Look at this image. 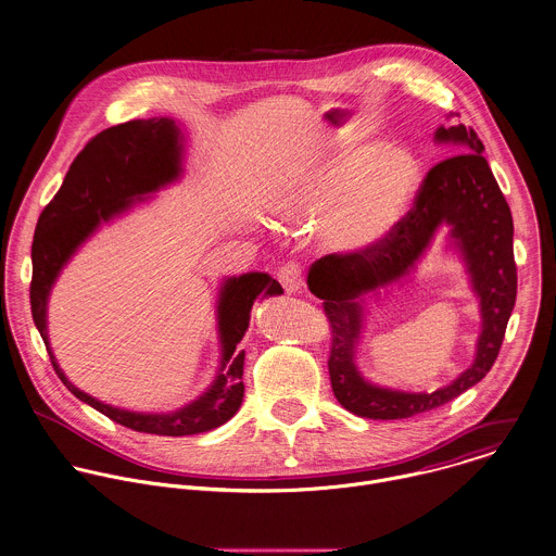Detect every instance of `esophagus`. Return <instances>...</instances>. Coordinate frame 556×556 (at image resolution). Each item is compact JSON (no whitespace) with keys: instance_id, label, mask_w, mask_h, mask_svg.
Returning a JSON list of instances; mask_svg holds the SVG:
<instances>
[{"instance_id":"esophagus-1","label":"esophagus","mask_w":556,"mask_h":556,"mask_svg":"<svg viewBox=\"0 0 556 556\" xmlns=\"http://www.w3.org/2000/svg\"><path fill=\"white\" fill-rule=\"evenodd\" d=\"M277 279L286 292H299L303 288V268L296 262H288L277 270Z\"/></svg>"}]
</instances>
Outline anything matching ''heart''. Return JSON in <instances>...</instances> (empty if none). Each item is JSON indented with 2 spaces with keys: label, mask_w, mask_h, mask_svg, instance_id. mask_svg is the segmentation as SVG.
Here are the masks:
<instances>
[{
  "label": "heart",
  "mask_w": 556,
  "mask_h": 556,
  "mask_svg": "<svg viewBox=\"0 0 556 556\" xmlns=\"http://www.w3.org/2000/svg\"><path fill=\"white\" fill-rule=\"evenodd\" d=\"M420 188L416 157L399 147H357L329 153L288 194L281 220H320L323 240L359 255L383 244L407 216Z\"/></svg>",
  "instance_id": "obj_1"
}]
</instances>
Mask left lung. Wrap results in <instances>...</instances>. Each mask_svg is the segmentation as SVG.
I'll return each mask as SVG.
<instances>
[{"instance_id": "obj_1", "label": "left lung", "mask_w": 556, "mask_h": 556, "mask_svg": "<svg viewBox=\"0 0 556 556\" xmlns=\"http://www.w3.org/2000/svg\"><path fill=\"white\" fill-rule=\"evenodd\" d=\"M438 142H453L459 155L435 164L396 231L368 253H331L316 260L307 286L323 299L331 325L329 377L338 403L355 416L401 420L438 409L477 386L494 366L518 294L514 260V218L501 186L483 157V142L466 125L438 127ZM446 222L469 266L482 301L484 329L476 364L451 387L431 395H412L368 384L354 366L363 321L361 296L408 274L428 248L437 227Z\"/></svg>"}]
</instances>
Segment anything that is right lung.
<instances>
[{"mask_svg": "<svg viewBox=\"0 0 556 556\" xmlns=\"http://www.w3.org/2000/svg\"><path fill=\"white\" fill-rule=\"evenodd\" d=\"M184 136L173 118L129 121L97 134L77 153L55 197L40 212L31 242L29 303L34 325L47 346L53 370L73 396L110 420L151 435H197L225 425L242 405L244 351L238 349L257 296L281 294L279 281L266 273H247L223 283L218 294L220 368L197 401L173 414L125 412L77 390L60 370L47 338V299L62 266L101 223L129 210L142 194L175 181L181 173Z\"/></svg>", "mask_w": 556, "mask_h": 556, "instance_id": "obj_1", "label": "right lung"}]
</instances>
